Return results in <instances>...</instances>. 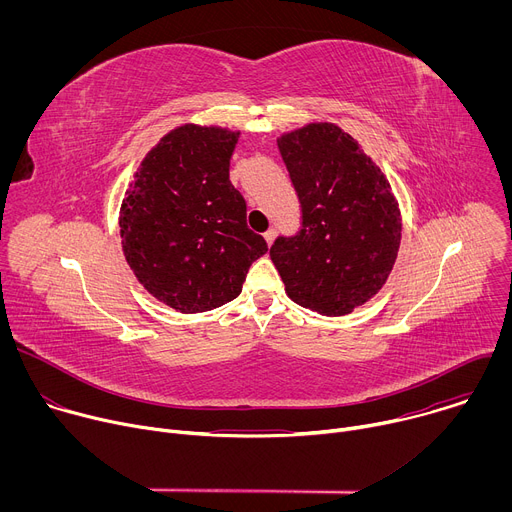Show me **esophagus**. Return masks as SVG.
<instances>
[{"mask_svg":"<svg viewBox=\"0 0 512 512\" xmlns=\"http://www.w3.org/2000/svg\"><path fill=\"white\" fill-rule=\"evenodd\" d=\"M263 237H265V241H267V245L271 247V243H273V239H275V229H269L267 233H263Z\"/></svg>","mask_w":512,"mask_h":512,"instance_id":"1","label":"esophagus"}]
</instances>
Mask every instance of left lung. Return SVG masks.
I'll use <instances>...</instances> for the list:
<instances>
[{"label": "left lung", "instance_id": "obj_1", "mask_svg": "<svg viewBox=\"0 0 512 512\" xmlns=\"http://www.w3.org/2000/svg\"><path fill=\"white\" fill-rule=\"evenodd\" d=\"M296 188L302 229L277 237L271 261L287 296L322 316H344L385 285L401 243V212L381 168L334 123L277 139Z\"/></svg>", "mask_w": 512, "mask_h": 512}]
</instances>
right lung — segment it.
Wrapping results in <instances>:
<instances>
[{
  "label": "right lung",
  "mask_w": 512,
  "mask_h": 512,
  "mask_svg": "<svg viewBox=\"0 0 512 512\" xmlns=\"http://www.w3.org/2000/svg\"><path fill=\"white\" fill-rule=\"evenodd\" d=\"M239 131L182 125L143 158L121 204V245L137 281L182 314L235 300L267 253L229 180Z\"/></svg>",
  "instance_id": "right-lung-1"
}]
</instances>
